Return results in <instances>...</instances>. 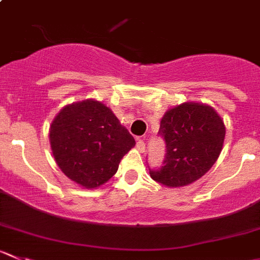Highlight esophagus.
I'll return each instance as SVG.
<instances>
[{"label": "esophagus", "mask_w": 260, "mask_h": 260, "mask_svg": "<svg viewBox=\"0 0 260 260\" xmlns=\"http://www.w3.org/2000/svg\"><path fill=\"white\" fill-rule=\"evenodd\" d=\"M137 148L141 151V152H143V151L146 150V143H145V141L141 140V138H138V140H137Z\"/></svg>", "instance_id": "34e87169"}]
</instances>
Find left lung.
Masks as SVG:
<instances>
[{
  "instance_id": "8db88e82",
  "label": "left lung",
  "mask_w": 260,
  "mask_h": 260,
  "mask_svg": "<svg viewBox=\"0 0 260 260\" xmlns=\"http://www.w3.org/2000/svg\"><path fill=\"white\" fill-rule=\"evenodd\" d=\"M158 135L165 141V158L150 169L153 180L166 186H183L205 175L222 150L225 125L215 109L185 103L166 112Z\"/></svg>"
}]
</instances>
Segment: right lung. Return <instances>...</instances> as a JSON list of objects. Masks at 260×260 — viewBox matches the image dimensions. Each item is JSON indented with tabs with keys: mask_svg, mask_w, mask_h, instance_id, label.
Returning a JSON list of instances; mask_svg holds the SVG:
<instances>
[{
	"mask_svg": "<svg viewBox=\"0 0 260 260\" xmlns=\"http://www.w3.org/2000/svg\"><path fill=\"white\" fill-rule=\"evenodd\" d=\"M49 138L60 170L85 188L109 180L136 145L112 110L95 100L63 108L53 120Z\"/></svg>",
	"mask_w": 260,
	"mask_h": 260,
	"instance_id": "add662e5",
	"label": "right lung"
}]
</instances>
